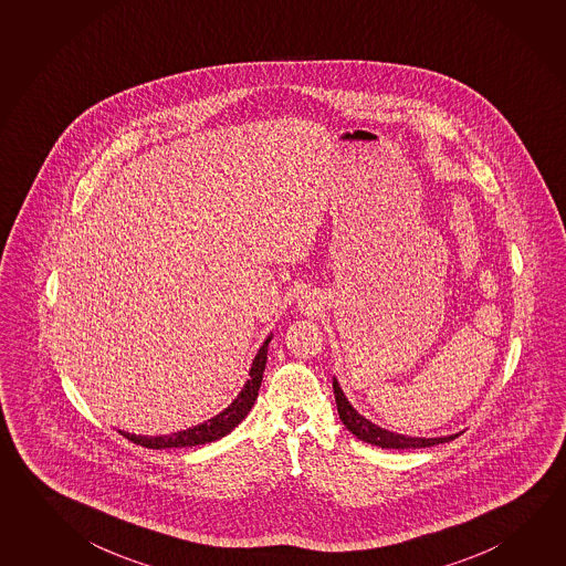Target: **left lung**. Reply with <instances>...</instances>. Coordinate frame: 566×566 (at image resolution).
Wrapping results in <instances>:
<instances>
[{
	"label": "left lung",
	"mask_w": 566,
	"mask_h": 566,
	"mask_svg": "<svg viewBox=\"0 0 566 566\" xmlns=\"http://www.w3.org/2000/svg\"><path fill=\"white\" fill-rule=\"evenodd\" d=\"M333 392H335V401H337V411L343 424L349 429L359 441L369 442L380 449H422V447H434L441 442H449L457 439L459 434H449V437H434V439H424V437H407L399 432L387 431L380 429L379 424L365 419L363 415L355 411V407L350 405L349 399L340 391L339 382L333 379Z\"/></svg>",
	"instance_id": "left-lung-1"
}]
</instances>
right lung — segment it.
Wrapping results in <instances>:
<instances>
[{
	"label": "right lung",
	"instance_id": "right-lung-1",
	"mask_svg": "<svg viewBox=\"0 0 566 566\" xmlns=\"http://www.w3.org/2000/svg\"><path fill=\"white\" fill-rule=\"evenodd\" d=\"M271 343V335H269L265 343L261 345L258 350L253 365L249 369V379H247L245 387L237 395L235 401L227 407L226 411L219 412L213 419L201 422L197 427H191L187 431L174 432V434H164V437H142V434H129V432H122L127 441L142 444L145 449H179V447H197V444H206V442L219 441L221 437H226L229 432L235 429L239 422L245 419L251 407L255 405L258 399L259 387L263 380V370H265V363H268V347Z\"/></svg>",
	"mask_w": 566,
	"mask_h": 566
}]
</instances>
